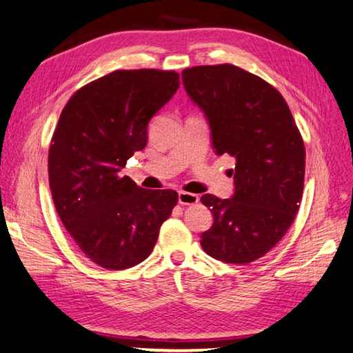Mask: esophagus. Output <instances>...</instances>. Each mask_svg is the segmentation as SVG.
<instances>
[{
    "instance_id": "obj_1",
    "label": "esophagus",
    "mask_w": 353,
    "mask_h": 353,
    "mask_svg": "<svg viewBox=\"0 0 353 353\" xmlns=\"http://www.w3.org/2000/svg\"><path fill=\"white\" fill-rule=\"evenodd\" d=\"M199 202V196L188 191H179V204L182 205H194Z\"/></svg>"
}]
</instances>
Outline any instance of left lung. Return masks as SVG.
Instances as JSON below:
<instances>
[{
	"mask_svg": "<svg viewBox=\"0 0 353 353\" xmlns=\"http://www.w3.org/2000/svg\"><path fill=\"white\" fill-rule=\"evenodd\" d=\"M185 92L204 112L218 155L235 157L234 196L204 194L213 225L201 246L213 259L244 265L282 240L302 199L305 146L276 88L235 65L182 71Z\"/></svg>",
	"mask_w": 353,
	"mask_h": 353,
	"instance_id": "left-lung-1",
	"label": "left lung"
}]
</instances>
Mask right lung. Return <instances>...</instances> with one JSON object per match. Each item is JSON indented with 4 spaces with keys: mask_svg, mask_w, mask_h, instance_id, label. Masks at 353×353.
<instances>
[{
    "mask_svg": "<svg viewBox=\"0 0 353 353\" xmlns=\"http://www.w3.org/2000/svg\"><path fill=\"white\" fill-rule=\"evenodd\" d=\"M179 74L117 70L79 88L59 118L48 154L56 210L82 254L105 270L146 260L177 204L172 190H146L121 176L145 149L151 118L177 92Z\"/></svg>",
    "mask_w": 353,
    "mask_h": 353,
    "instance_id": "right-lung-1",
    "label": "right lung"
}]
</instances>
